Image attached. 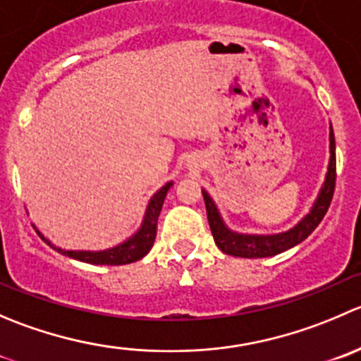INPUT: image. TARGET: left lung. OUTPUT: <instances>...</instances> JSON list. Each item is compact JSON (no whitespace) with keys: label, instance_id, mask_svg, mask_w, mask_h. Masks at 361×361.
<instances>
[{"label":"left lung","instance_id":"obj_1","mask_svg":"<svg viewBox=\"0 0 361 361\" xmlns=\"http://www.w3.org/2000/svg\"><path fill=\"white\" fill-rule=\"evenodd\" d=\"M330 166H328L326 180H324L323 188L319 192L316 204L312 206V212L302 220L296 227L289 229L288 233L274 234V236H254V234H238L227 229L224 226L222 219L219 215L215 202L212 201L208 194L202 190V197H204L206 213H208L209 229H212L213 240H215L216 247L224 252V254L234 255V257H247V259H257V257H269V255H277L281 252L288 250V248L295 247L300 241L305 240L314 229L321 224V220L326 215L328 208L331 204L335 192V180H337V159H335V135L334 130L330 128Z\"/></svg>","mask_w":361,"mask_h":361}]
</instances>
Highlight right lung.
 I'll use <instances>...</instances> for the list:
<instances>
[{
    "mask_svg": "<svg viewBox=\"0 0 361 361\" xmlns=\"http://www.w3.org/2000/svg\"><path fill=\"white\" fill-rule=\"evenodd\" d=\"M173 183H167L157 192L155 195L152 197L149 201L148 209H146V215H145V222H142L141 229L127 240L125 243L118 245V247L109 248V250H104V252H77V250H63V248L54 247L51 245L54 250H58L59 254L63 255H68V257L77 259V261H82V262H90V264H111V266H118V264H128V262H135L139 259L145 257L153 247V241L157 238V220H159L160 215V209H162L164 204V199H166L167 190L171 188Z\"/></svg>",
    "mask_w": 361,
    "mask_h": 361,
    "instance_id": "right-lung-1",
    "label": "right lung"
}]
</instances>
